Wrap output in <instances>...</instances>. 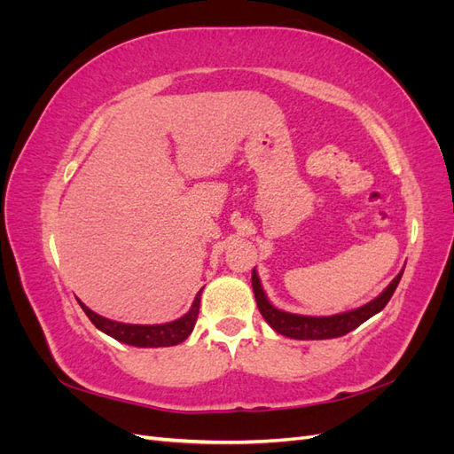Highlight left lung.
Listing matches in <instances>:
<instances>
[{
    "label": "left lung",
    "instance_id": "1",
    "mask_svg": "<svg viewBox=\"0 0 454 454\" xmlns=\"http://www.w3.org/2000/svg\"><path fill=\"white\" fill-rule=\"evenodd\" d=\"M402 274L403 270L387 286V290H384L380 295H377L373 301H369V303H365L364 307L332 314V316H305V314H294V312L277 309L267 299V294L263 292V286H261L255 269L252 270V287L257 301V309L261 314H263L265 322L274 329V332L284 337L299 339V340H320V339H335V337L347 335L352 332V329L369 320L371 316L380 312L384 307H387L390 297L394 295L397 284L402 280Z\"/></svg>",
    "mask_w": 454,
    "mask_h": 454
}]
</instances>
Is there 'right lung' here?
<instances>
[{"label":"right lung","mask_w":454,"mask_h":454,"mask_svg":"<svg viewBox=\"0 0 454 454\" xmlns=\"http://www.w3.org/2000/svg\"><path fill=\"white\" fill-rule=\"evenodd\" d=\"M202 290L204 287H200V292L195 295L193 305H191V309L182 316V318L167 322V324H151V325L109 320V318H106V316H100L94 310H90L85 303H81V299H77V301H79L81 309H83L85 314L89 316V320L106 335L114 337L119 342H125V345H130V347L157 348V347L180 345V342H184L191 335V332H193V327L197 324V318H199Z\"/></svg>","instance_id":"1"}]
</instances>
